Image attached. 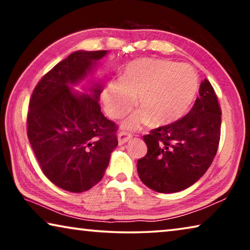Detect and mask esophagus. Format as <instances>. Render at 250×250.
Masks as SVG:
<instances>
[{"label":"esophagus","instance_id":"esophagus-1","mask_svg":"<svg viewBox=\"0 0 250 250\" xmlns=\"http://www.w3.org/2000/svg\"><path fill=\"white\" fill-rule=\"evenodd\" d=\"M131 137H132V135L130 133L125 132V131H121V132L118 133V141H119V145H125V142H128L130 140Z\"/></svg>","mask_w":250,"mask_h":250}]
</instances>
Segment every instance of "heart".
Here are the masks:
<instances>
[{
    "mask_svg": "<svg viewBox=\"0 0 250 250\" xmlns=\"http://www.w3.org/2000/svg\"><path fill=\"white\" fill-rule=\"evenodd\" d=\"M198 84V75L191 65L140 58L124 67L120 80L105 86L101 100L107 115L120 119L135 107L138 98L141 110L125 122L126 129H138L150 120L153 125L163 126L188 113Z\"/></svg>",
    "mask_w": 250,
    "mask_h": 250,
    "instance_id": "b5f03b06",
    "label": "heart"
}]
</instances>
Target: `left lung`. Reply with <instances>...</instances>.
<instances>
[{
	"instance_id": "8db88e82",
	"label": "left lung",
	"mask_w": 250,
	"mask_h": 250,
	"mask_svg": "<svg viewBox=\"0 0 250 250\" xmlns=\"http://www.w3.org/2000/svg\"><path fill=\"white\" fill-rule=\"evenodd\" d=\"M188 115L143 135L147 152L138 160L142 183L159 193L189 188L205 174L216 155L221 139L222 109L207 79L201 83Z\"/></svg>"
}]
</instances>
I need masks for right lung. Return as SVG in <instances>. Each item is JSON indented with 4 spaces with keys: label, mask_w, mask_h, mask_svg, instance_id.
Here are the masks:
<instances>
[{
    "label": "right lung",
    "mask_w": 250,
    "mask_h": 250,
    "mask_svg": "<svg viewBox=\"0 0 250 250\" xmlns=\"http://www.w3.org/2000/svg\"><path fill=\"white\" fill-rule=\"evenodd\" d=\"M105 54H70L43 76L29 99L27 137L34 154L45 176L68 192L82 193L98 183L118 146V125L98 104L101 86L95 84L86 95L69 88Z\"/></svg>",
    "instance_id": "right-lung-1"
}]
</instances>
